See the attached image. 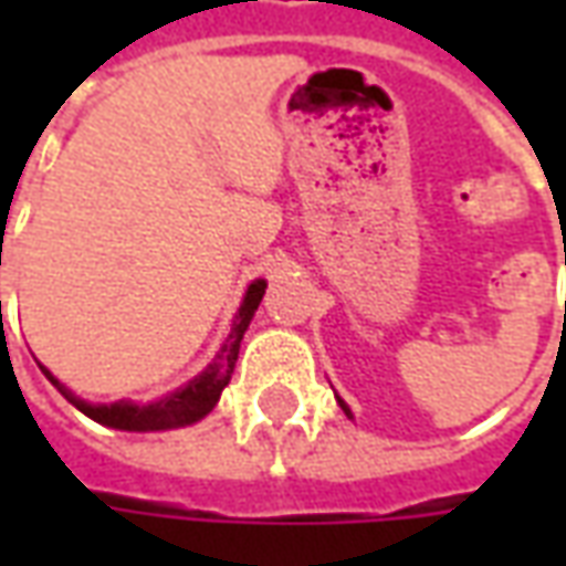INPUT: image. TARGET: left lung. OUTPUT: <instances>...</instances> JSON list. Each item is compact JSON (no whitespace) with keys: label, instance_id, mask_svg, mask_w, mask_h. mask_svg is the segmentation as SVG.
I'll list each match as a JSON object with an SVG mask.
<instances>
[{"label":"left lung","instance_id":"obj_1","mask_svg":"<svg viewBox=\"0 0 566 566\" xmlns=\"http://www.w3.org/2000/svg\"><path fill=\"white\" fill-rule=\"evenodd\" d=\"M336 400H339V397H336ZM339 406H343V412H345V416L352 418V409H348V406H345V400H339Z\"/></svg>","mask_w":566,"mask_h":566}]
</instances>
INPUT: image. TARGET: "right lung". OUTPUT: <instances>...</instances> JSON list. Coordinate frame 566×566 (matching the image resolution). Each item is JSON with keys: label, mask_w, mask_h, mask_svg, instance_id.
<instances>
[{"label": "right lung", "mask_w": 566, "mask_h": 566, "mask_svg": "<svg viewBox=\"0 0 566 566\" xmlns=\"http://www.w3.org/2000/svg\"><path fill=\"white\" fill-rule=\"evenodd\" d=\"M266 294V282L263 279H254L248 284L245 296H242V306L235 312L233 324H230V333L223 339L221 352L211 357V364L199 376L175 388L172 394H166L154 403H133V400H117V403H87L75 394L69 391L63 381L56 379L54 373L48 367H42V373L48 376V381L54 385L56 391L66 397L69 403L75 406L78 412H84L87 418H93L96 424L115 427V430H133V433H148V430H175V427L197 424L199 418H206L221 400V391L230 385V376H233L235 357H239V345H242V336H245L248 324L258 312L260 300Z\"/></svg>", "instance_id": "add662e5"}]
</instances>
